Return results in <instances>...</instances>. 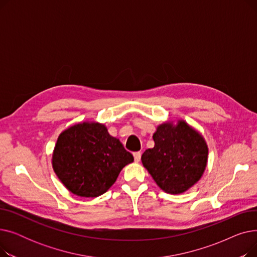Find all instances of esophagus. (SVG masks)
Instances as JSON below:
<instances>
[{
  "label": "esophagus",
  "mask_w": 257,
  "mask_h": 257,
  "mask_svg": "<svg viewBox=\"0 0 257 257\" xmlns=\"http://www.w3.org/2000/svg\"><path fill=\"white\" fill-rule=\"evenodd\" d=\"M133 156H134V160H136L137 163H139V161L141 160L142 153L141 152H136V153H133Z\"/></svg>",
  "instance_id": "obj_1"
}]
</instances>
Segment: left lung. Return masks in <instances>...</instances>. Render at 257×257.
Segmentation results:
<instances>
[{"instance_id": "obj_1", "label": "left lung", "mask_w": 257, "mask_h": 257, "mask_svg": "<svg viewBox=\"0 0 257 257\" xmlns=\"http://www.w3.org/2000/svg\"><path fill=\"white\" fill-rule=\"evenodd\" d=\"M154 148L142 155V163L156 184L168 194H182L203 175L208 159L204 138L179 119L166 121L153 134Z\"/></svg>"}]
</instances>
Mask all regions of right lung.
I'll return each instance as SVG.
<instances>
[{"label": "right lung", "mask_w": 257, "mask_h": 257, "mask_svg": "<svg viewBox=\"0 0 257 257\" xmlns=\"http://www.w3.org/2000/svg\"><path fill=\"white\" fill-rule=\"evenodd\" d=\"M133 156L105 125L84 121L60 133L52 156L53 170L74 195L96 198L115 182Z\"/></svg>", "instance_id": "add662e5"}]
</instances>
